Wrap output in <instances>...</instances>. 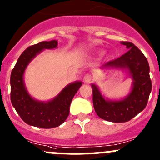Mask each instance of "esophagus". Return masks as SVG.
<instances>
[{
    "label": "esophagus",
    "mask_w": 160,
    "mask_h": 160,
    "mask_svg": "<svg viewBox=\"0 0 160 160\" xmlns=\"http://www.w3.org/2000/svg\"><path fill=\"white\" fill-rule=\"evenodd\" d=\"M84 81L87 82V83H90V82L92 80V77L91 75L86 74L84 77Z\"/></svg>",
    "instance_id": "34e87169"
}]
</instances>
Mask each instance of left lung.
<instances>
[{
	"label": "left lung",
	"mask_w": 160,
	"mask_h": 160,
	"mask_svg": "<svg viewBox=\"0 0 160 160\" xmlns=\"http://www.w3.org/2000/svg\"><path fill=\"white\" fill-rule=\"evenodd\" d=\"M128 51L104 68H127L134 80L133 88L128 97L122 101H106L95 84H92V101L96 113L101 118L112 122H126L143 110L151 91L150 67L145 55L130 42H122Z\"/></svg>",
	"instance_id": "1"
}]
</instances>
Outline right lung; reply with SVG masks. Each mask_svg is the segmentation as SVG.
Here are the masks:
<instances>
[{
	"mask_svg": "<svg viewBox=\"0 0 160 160\" xmlns=\"http://www.w3.org/2000/svg\"><path fill=\"white\" fill-rule=\"evenodd\" d=\"M57 46L55 40L30 46L22 52L11 72V102L21 118L30 126L50 129L63 124L69 115L71 102L82 85L79 81L69 84L55 99L47 103L35 101L28 94L23 82L26 66L43 49H53Z\"/></svg>",
	"mask_w": 160,
	"mask_h": 160,
	"instance_id": "add662e5",
	"label": "right lung"
}]
</instances>
